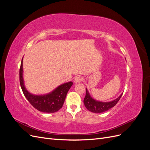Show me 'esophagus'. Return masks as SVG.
I'll return each mask as SVG.
<instances>
[{
    "label": "esophagus",
    "instance_id": "obj_1",
    "mask_svg": "<svg viewBox=\"0 0 150 150\" xmlns=\"http://www.w3.org/2000/svg\"><path fill=\"white\" fill-rule=\"evenodd\" d=\"M83 81V78L81 76H76L74 79V83H81Z\"/></svg>",
    "mask_w": 150,
    "mask_h": 150
}]
</instances>
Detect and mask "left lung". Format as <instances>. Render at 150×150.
<instances>
[{"label":"left lung","instance_id":"obj_1","mask_svg":"<svg viewBox=\"0 0 150 150\" xmlns=\"http://www.w3.org/2000/svg\"><path fill=\"white\" fill-rule=\"evenodd\" d=\"M122 94H121L118 98L112 101L103 103L94 100V99L91 97L88 93V91L86 89V96L84 99V104L86 108L89 111L95 113H101L106 111L112 107H114L117 103L119 101Z\"/></svg>","mask_w":150,"mask_h":150}]
</instances>
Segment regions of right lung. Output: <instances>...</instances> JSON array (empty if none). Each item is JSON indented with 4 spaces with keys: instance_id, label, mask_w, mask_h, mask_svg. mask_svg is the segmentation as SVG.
Segmentation results:
<instances>
[{
    "instance_id": "1",
    "label": "right lung",
    "mask_w": 150,
    "mask_h": 150,
    "mask_svg": "<svg viewBox=\"0 0 150 150\" xmlns=\"http://www.w3.org/2000/svg\"><path fill=\"white\" fill-rule=\"evenodd\" d=\"M22 59L19 70V80L21 87L25 97L36 110L43 112L52 113L59 111L62 107L67 93L72 85V82L63 84L53 91L43 96H35L29 93L24 85L22 78Z\"/></svg>"
}]
</instances>
